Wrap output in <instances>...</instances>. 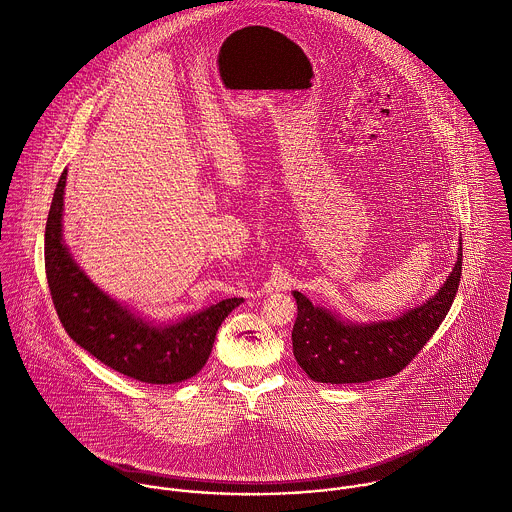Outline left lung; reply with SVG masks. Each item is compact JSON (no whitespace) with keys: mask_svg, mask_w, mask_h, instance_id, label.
Masks as SVG:
<instances>
[{"mask_svg":"<svg viewBox=\"0 0 512 512\" xmlns=\"http://www.w3.org/2000/svg\"><path fill=\"white\" fill-rule=\"evenodd\" d=\"M463 243L457 263L435 297L391 321L349 323L303 293L293 291L297 321L293 325V355L299 367L317 383H367L403 371L435 335L459 291Z\"/></svg>","mask_w":512,"mask_h":512,"instance_id":"left-lung-1","label":"left lung"}]
</instances>
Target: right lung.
Instances as JSON below:
<instances>
[{"instance_id": "right-lung-1", "label": "right lung", "mask_w": 512, "mask_h": 512, "mask_svg": "<svg viewBox=\"0 0 512 512\" xmlns=\"http://www.w3.org/2000/svg\"><path fill=\"white\" fill-rule=\"evenodd\" d=\"M61 173L45 225V275L55 311L67 335L113 371L149 385H173L195 377L207 363L217 329L243 299H225L171 325H155L103 293L63 243Z\"/></svg>"}]
</instances>
